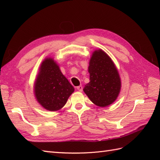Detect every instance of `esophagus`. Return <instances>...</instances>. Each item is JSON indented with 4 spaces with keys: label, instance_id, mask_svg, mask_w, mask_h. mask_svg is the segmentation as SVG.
Here are the masks:
<instances>
[{
    "label": "esophagus",
    "instance_id": "obj_1",
    "mask_svg": "<svg viewBox=\"0 0 160 160\" xmlns=\"http://www.w3.org/2000/svg\"><path fill=\"white\" fill-rule=\"evenodd\" d=\"M82 89H83V87H82V85H80V86H78V87H77V89L80 91V92H82Z\"/></svg>",
    "mask_w": 160,
    "mask_h": 160
}]
</instances>
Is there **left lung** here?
Returning <instances> with one entry per match:
<instances>
[{
	"label": "left lung",
	"instance_id": "8db88e82",
	"mask_svg": "<svg viewBox=\"0 0 160 160\" xmlns=\"http://www.w3.org/2000/svg\"><path fill=\"white\" fill-rule=\"evenodd\" d=\"M90 82L83 91L92 102L106 107L116 100L121 90V79L116 66L102 49L95 50L89 60Z\"/></svg>",
	"mask_w": 160,
	"mask_h": 160
}]
</instances>
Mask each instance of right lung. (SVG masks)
I'll list each match as a JSON object with an SVG mask.
<instances>
[{"mask_svg":"<svg viewBox=\"0 0 160 160\" xmlns=\"http://www.w3.org/2000/svg\"><path fill=\"white\" fill-rule=\"evenodd\" d=\"M74 90L53 58H46L33 84V93L40 106L49 111H59Z\"/></svg>","mask_w":160,"mask_h":160,"instance_id":"obj_1","label":"right lung"}]
</instances>
